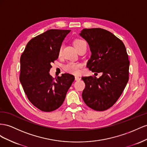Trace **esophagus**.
<instances>
[{
    "instance_id": "34e87169",
    "label": "esophagus",
    "mask_w": 147,
    "mask_h": 147,
    "mask_svg": "<svg viewBox=\"0 0 147 147\" xmlns=\"http://www.w3.org/2000/svg\"><path fill=\"white\" fill-rule=\"evenodd\" d=\"M75 80H76V81L81 80V78H79V76H75Z\"/></svg>"
}]
</instances>
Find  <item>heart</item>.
I'll list each match as a JSON object with an SVG mask.
<instances>
[{"mask_svg":"<svg viewBox=\"0 0 147 147\" xmlns=\"http://www.w3.org/2000/svg\"><path fill=\"white\" fill-rule=\"evenodd\" d=\"M74 45L75 47L78 50L79 49L83 47L84 45H87L86 42L84 41L81 39H77L74 41ZM62 49L63 46H61L60 49H59V55H60L62 52ZM81 67V65L79 63H74V62H69L68 63L66 64L64 66V69L67 72L69 73H72L74 74H78L79 72V69Z\"/></svg>","mask_w":147,"mask_h":147,"instance_id":"1","label":"heart"}]
</instances>
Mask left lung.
Listing matches in <instances>:
<instances>
[{
	"label": "left lung",
	"instance_id": "1",
	"mask_svg": "<svg viewBox=\"0 0 147 147\" xmlns=\"http://www.w3.org/2000/svg\"><path fill=\"white\" fill-rule=\"evenodd\" d=\"M79 35L87 42L91 52L87 67L92 72L102 73L99 78H82L86 84L83 100L94 110H106L118 100L129 80L126 49L118 37L102 28L83 29Z\"/></svg>",
	"mask_w": 147,
	"mask_h": 147
}]
</instances>
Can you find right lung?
I'll use <instances>...</instances> for the list:
<instances>
[{"label":"right lung","mask_w":147,"mask_h":147,"mask_svg":"<svg viewBox=\"0 0 147 147\" xmlns=\"http://www.w3.org/2000/svg\"><path fill=\"white\" fill-rule=\"evenodd\" d=\"M71 30L49 29L29 41L20 58V81L27 97L40 110L50 112L63 103L74 76L62 74L54 80L49 71Z\"/></svg>","instance_id":"right-lung-1"}]
</instances>
